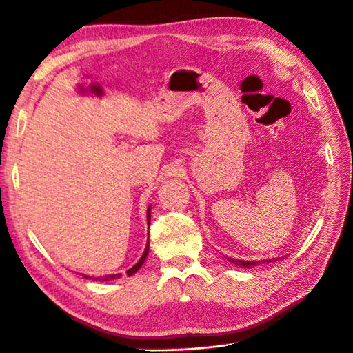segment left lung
<instances>
[{"label":"left lung","mask_w":353,"mask_h":353,"mask_svg":"<svg viewBox=\"0 0 353 353\" xmlns=\"http://www.w3.org/2000/svg\"><path fill=\"white\" fill-rule=\"evenodd\" d=\"M230 261H233L234 265L241 266V268H254L257 265H261V263H272V261H276V259H268V260H259V261H247V260H233V259H228Z\"/></svg>","instance_id":"8db88e82"}]
</instances>
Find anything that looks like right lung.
Instances as JSON below:
<instances>
[{
  "label": "right lung",
  "mask_w": 353,
  "mask_h": 353,
  "mask_svg": "<svg viewBox=\"0 0 353 353\" xmlns=\"http://www.w3.org/2000/svg\"><path fill=\"white\" fill-rule=\"evenodd\" d=\"M147 223H149V225H150V208H149V210H147ZM147 254H149V242H147V247H145V250H144V254L141 256V259L138 260V263H135L132 268L130 269H128L126 270V274H128V276L129 275H132V274H135L137 270L143 266V263H144V260H145V257H147ZM84 278H88L87 275H84ZM116 278H120V274H112V275H105V276H102V278H94V280H102V281H110V280H116Z\"/></svg>",
  "instance_id": "right-lung-1"
}]
</instances>
